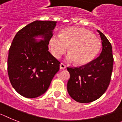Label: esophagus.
Here are the masks:
<instances>
[{"instance_id": "obj_1", "label": "esophagus", "mask_w": 122, "mask_h": 122, "mask_svg": "<svg viewBox=\"0 0 122 122\" xmlns=\"http://www.w3.org/2000/svg\"><path fill=\"white\" fill-rule=\"evenodd\" d=\"M66 68V66L63 63H61L60 64V69H64Z\"/></svg>"}]
</instances>
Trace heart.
Masks as SVG:
<instances>
[{"label":"heart","mask_w":122,"mask_h":122,"mask_svg":"<svg viewBox=\"0 0 122 122\" xmlns=\"http://www.w3.org/2000/svg\"><path fill=\"white\" fill-rule=\"evenodd\" d=\"M68 62L76 61L77 65L84 66L95 58L100 51V39L88 30L80 27H69L61 30L59 35H54L49 41V48L53 56L59 59L66 53Z\"/></svg>","instance_id":"b5f03b06"}]
</instances>
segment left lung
<instances>
[{
    "instance_id": "obj_1",
    "label": "left lung",
    "mask_w": 122,
    "mask_h": 122,
    "mask_svg": "<svg viewBox=\"0 0 122 122\" xmlns=\"http://www.w3.org/2000/svg\"><path fill=\"white\" fill-rule=\"evenodd\" d=\"M102 50L97 58L79 67H67L70 78L67 89L71 97L79 103H89L105 93L111 79L113 58L112 47L105 35L97 30Z\"/></svg>"
}]
</instances>
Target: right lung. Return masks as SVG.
<instances>
[{"instance_id": "add662e5", "label": "right lung", "mask_w": 122, "mask_h": 122, "mask_svg": "<svg viewBox=\"0 0 122 122\" xmlns=\"http://www.w3.org/2000/svg\"><path fill=\"white\" fill-rule=\"evenodd\" d=\"M56 21L36 20L15 35L9 49L7 70L12 87L21 96L35 98L48 90L59 70V61L48 51ZM41 37L40 41L36 37Z\"/></svg>"}]
</instances>
